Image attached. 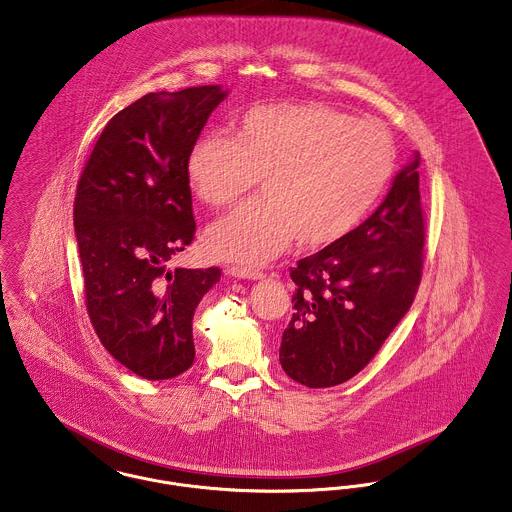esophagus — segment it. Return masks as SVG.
Wrapping results in <instances>:
<instances>
[{"label":"esophagus","instance_id":"34e87169","mask_svg":"<svg viewBox=\"0 0 512 512\" xmlns=\"http://www.w3.org/2000/svg\"><path fill=\"white\" fill-rule=\"evenodd\" d=\"M228 272L236 278H243V280H261V278H265L263 272L259 269H253V267H232V269H228Z\"/></svg>","mask_w":512,"mask_h":512}]
</instances>
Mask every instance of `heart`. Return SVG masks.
<instances>
[{"mask_svg": "<svg viewBox=\"0 0 512 512\" xmlns=\"http://www.w3.org/2000/svg\"><path fill=\"white\" fill-rule=\"evenodd\" d=\"M391 133L325 104H267L241 114L232 137L201 135L185 160L195 197L230 207L261 178L263 197L207 230L214 257L265 263L290 241L325 247L373 211L394 174Z\"/></svg>", "mask_w": 512, "mask_h": 512, "instance_id": "b5f03b06", "label": "heart"}]
</instances>
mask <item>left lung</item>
I'll list each match as a JSON object with an SVG mask.
<instances>
[{
  "label": "left lung",
  "mask_w": 512,
  "mask_h": 512,
  "mask_svg": "<svg viewBox=\"0 0 512 512\" xmlns=\"http://www.w3.org/2000/svg\"><path fill=\"white\" fill-rule=\"evenodd\" d=\"M418 166L416 152L377 211L290 271L294 313L280 365L301 385L325 389L360 373L416 298L425 245Z\"/></svg>",
  "instance_id": "left-lung-1"
}]
</instances>
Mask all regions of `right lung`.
I'll return each instance as SVG.
<instances>
[{
	"label": "right lung",
	"instance_id": "add662e5",
	"mask_svg": "<svg viewBox=\"0 0 512 512\" xmlns=\"http://www.w3.org/2000/svg\"><path fill=\"white\" fill-rule=\"evenodd\" d=\"M220 85L149 92L106 123L75 195L85 300L104 348L135 375L178 377L195 360V307L220 269H168L195 238L185 160Z\"/></svg>",
	"mask_w": 512,
	"mask_h": 512
}]
</instances>
